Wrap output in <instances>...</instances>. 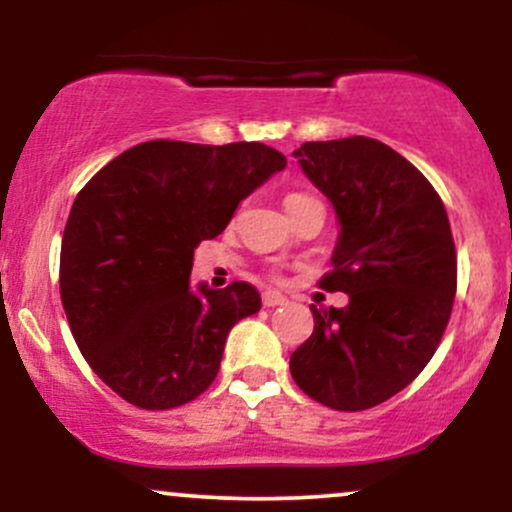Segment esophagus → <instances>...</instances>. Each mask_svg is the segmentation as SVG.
<instances>
[{
	"instance_id": "obj_1",
	"label": "esophagus",
	"mask_w": 512,
	"mask_h": 512,
	"mask_svg": "<svg viewBox=\"0 0 512 512\" xmlns=\"http://www.w3.org/2000/svg\"><path fill=\"white\" fill-rule=\"evenodd\" d=\"M262 303H264V308H276V305L286 303V296H281L279 291H264L262 293Z\"/></svg>"
}]
</instances>
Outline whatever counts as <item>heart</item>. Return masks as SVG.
I'll return each instance as SVG.
<instances>
[{
    "mask_svg": "<svg viewBox=\"0 0 512 512\" xmlns=\"http://www.w3.org/2000/svg\"><path fill=\"white\" fill-rule=\"evenodd\" d=\"M310 204H322V202L317 197L308 195V192H286V197H284V207L291 214V219L298 214V211L310 207Z\"/></svg>",
    "mask_w": 512,
    "mask_h": 512,
    "instance_id": "b5f03b06",
    "label": "heart"
}]
</instances>
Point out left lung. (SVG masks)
Segmentation results:
<instances>
[{"label":"left lung","instance_id":"1","mask_svg":"<svg viewBox=\"0 0 512 512\" xmlns=\"http://www.w3.org/2000/svg\"><path fill=\"white\" fill-rule=\"evenodd\" d=\"M296 156L342 223L320 289L346 293L349 305H310L315 330L291 354V375L330 409L378 407L426 368L448 327L457 291L448 211L424 173L378 139L305 142Z\"/></svg>","mask_w":512,"mask_h":512}]
</instances>
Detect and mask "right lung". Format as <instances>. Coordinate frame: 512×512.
Segmentation results:
<instances>
[{"instance_id":"obj_1","label":"right lung","mask_w":512,"mask_h":512,"mask_svg":"<svg viewBox=\"0 0 512 512\" xmlns=\"http://www.w3.org/2000/svg\"><path fill=\"white\" fill-rule=\"evenodd\" d=\"M284 168L260 142L154 139L76 195L60 252L64 313L88 366L129 404L182 407L214 383L228 332L262 301L248 281L192 291L195 248Z\"/></svg>"}]
</instances>
